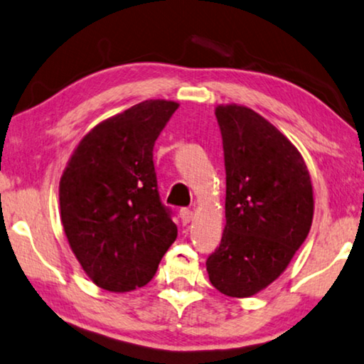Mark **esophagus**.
I'll list each match as a JSON object with an SVG mask.
<instances>
[{"label": "esophagus", "mask_w": 364, "mask_h": 364, "mask_svg": "<svg viewBox=\"0 0 364 364\" xmlns=\"http://www.w3.org/2000/svg\"><path fill=\"white\" fill-rule=\"evenodd\" d=\"M178 216H181V221L183 223V225H188V223L192 221V218H193V211L188 210V208H182L181 213H178Z\"/></svg>", "instance_id": "1"}]
</instances>
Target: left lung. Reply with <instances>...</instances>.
I'll list each match as a JSON object with an SVG mask.
<instances>
[{
	"instance_id": "obj_1",
	"label": "left lung",
	"mask_w": 364,
	"mask_h": 364,
	"mask_svg": "<svg viewBox=\"0 0 364 364\" xmlns=\"http://www.w3.org/2000/svg\"><path fill=\"white\" fill-rule=\"evenodd\" d=\"M226 166V225L206 260L210 282L250 298L287 270L309 234L314 192L298 148L252 109H215Z\"/></svg>"
}]
</instances>
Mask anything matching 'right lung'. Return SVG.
<instances>
[{
  "mask_svg": "<svg viewBox=\"0 0 364 364\" xmlns=\"http://www.w3.org/2000/svg\"><path fill=\"white\" fill-rule=\"evenodd\" d=\"M174 100H143L102 120L77 143L60 178V216L94 284L127 293L151 282L177 237L161 203L153 148Z\"/></svg>",
  "mask_w": 364,
  "mask_h": 364,
  "instance_id": "right-lung-1",
  "label": "right lung"
}]
</instances>
